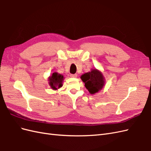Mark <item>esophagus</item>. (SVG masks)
<instances>
[{
  "mask_svg": "<svg viewBox=\"0 0 151 151\" xmlns=\"http://www.w3.org/2000/svg\"><path fill=\"white\" fill-rule=\"evenodd\" d=\"M70 77H74V78H76V77H77V74H70Z\"/></svg>",
  "mask_w": 151,
  "mask_h": 151,
  "instance_id": "1",
  "label": "esophagus"
}]
</instances>
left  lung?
I'll return each mask as SVG.
<instances>
[{
  "label": "left lung",
  "instance_id": "8db88e82",
  "mask_svg": "<svg viewBox=\"0 0 151 151\" xmlns=\"http://www.w3.org/2000/svg\"><path fill=\"white\" fill-rule=\"evenodd\" d=\"M81 79L84 82L86 89L91 94H94L101 90L105 83L103 74L96 68L82 75Z\"/></svg>",
  "mask_w": 151,
  "mask_h": 151
}]
</instances>
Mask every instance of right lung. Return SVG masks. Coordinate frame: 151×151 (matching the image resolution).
<instances>
[{"label":"right lung","instance_id":"add662e5","mask_svg":"<svg viewBox=\"0 0 151 151\" xmlns=\"http://www.w3.org/2000/svg\"><path fill=\"white\" fill-rule=\"evenodd\" d=\"M63 79H64V77L62 74H58L56 72H53L52 75L50 76L48 78L49 84L53 90H57L62 86Z\"/></svg>","mask_w":151,"mask_h":151}]
</instances>
